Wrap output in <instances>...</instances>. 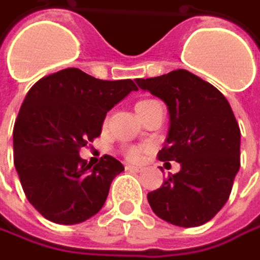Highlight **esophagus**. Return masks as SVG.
<instances>
[{
	"label": "esophagus",
	"instance_id": "34e87169",
	"mask_svg": "<svg viewBox=\"0 0 260 260\" xmlns=\"http://www.w3.org/2000/svg\"><path fill=\"white\" fill-rule=\"evenodd\" d=\"M125 169H126L128 172H134V173H141L142 172L141 167H135V166H131V164H126Z\"/></svg>",
	"mask_w": 260,
	"mask_h": 260
}]
</instances>
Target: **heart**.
Here are the masks:
<instances>
[{
	"instance_id": "heart-1",
	"label": "heart",
	"mask_w": 260,
	"mask_h": 260,
	"mask_svg": "<svg viewBox=\"0 0 260 260\" xmlns=\"http://www.w3.org/2000/svg\"><path fill=\"white\" fill-rule=\"evenodd\" d=\"M154 102H155V100H152V99H144V100H140V102L135 105L137 113L144 110L147 106L152 105ZM126 157L129 158L131 161H140L142 158V148H129V150L126 151Z\"/></svg>"
}]
</instances>
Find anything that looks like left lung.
<instances>
[{
  "label": "left lung",
  "instance_id": "obj_1",
  "mask_svg": "<svg viewBox=\"0 0 260 260\" xmlns=\"http://www.w3.org/2000/svg\"><path fill=\"white\" fill-rule=\"evenodd\" d=\"M135 81L169 109V134L158 160L180 164L179 173L147 195L150 207L173 225H202L224 207L240 169V128L230 103L186 70Z\"/></svg>",
  "mask_w": 260,
  "mask_h": 260
}]
</instances>
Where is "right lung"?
Masks as SVG:
<instances>
[{
	"instance_id": "obj_1",
	"label": "right lung",
	"mask_w": 260,
	"mask_h": 260,
	"mask_svg": "<svg viewBox=\"0 0 260 260\" xmlns=\"http://www.w3.org/2000/svg\"><path fill=\"white\" fill-rule=\"evenodd\" d=\"M138 87L105 81L78 68L40 78L28 90L13 131L14 166L28 202L46 220L78 224L96 215L122 163L103 155L87 164L80 148L100 137L110 109Z\"/></svg>"
}]
</instances>
